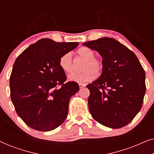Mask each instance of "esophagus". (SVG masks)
Returning <instances> with one entry per match:
<instances>
[{
	"label": "esophagus",
	"mask_w": 154,
	"mask_h": 154,
	"mask_svg": "<svg viewBox=\"0 0 154 154\" xmlns=\"http://www.w3.org/2000/svg\"><path fill=\"white\" fill-rule=\"evenodd\" d=\"M84 87H85V84H82V83H80L79 84V88H83Z\"/></svg>",
	"instance_id": "esophagus-1"
}]
</instances>
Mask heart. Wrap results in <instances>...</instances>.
I'll use <instances>...</instances> for the list:
<instances>
[{
	"instance_id": "heart-1",
	"label": "heart",
	"mask_w": 154,
	"mask_h": 154,
	"mask_svg": "<svg viewBox=\"0 0 154 154\" xmlns=\"http://www.w3.org/2000/svg\"><path fill=\"white\" fill-rule=\"evenodd\" d=\"M78 54L84 60L81 69L83 71L79 73H72L68 76L70 81L79 83H87L95 77V72L99 73L102 71L103 64L102 61L94 57V52L88 48H81L78 50ZM60 66L65 73H71L73 71L72 54L71 52H66L60 59Z\"/></svg>"
}]
</instances>
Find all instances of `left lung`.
Returning <instances> with one entry per match:
<instances>
[{
  "mask_svg": "<svg viewBox=\"0 0 154 154\" xmlns=\"http://www.w3.org/2000/svg\"><path fill=\"white\" fill-rule=\"evenodd\" d=\"M83 45L102 57V74L87 85L90 112L106 127L123 128L142 108L146 92L144 69L134 52L114 38H101Z\"/></svg>",
  "mask_w": 154,
  "mask_h": 154,
  "instance_id": "8db88e82",
  "label": "left lung"
}]
</instances>
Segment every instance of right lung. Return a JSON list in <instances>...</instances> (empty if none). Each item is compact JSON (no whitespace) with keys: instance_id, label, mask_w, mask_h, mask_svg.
<instances>
[{"instance_id":"1","label":"right lung","mask_w":154,"mask_h":154,"mask_svg":"<svg viewBox=\"0 0 154 154\" xmlns=\"http://www.w3.org/2000/svg\"><path fill=\"white\" fill-rule=\"evenodd\" d=\"M78 45L77 42L43 38L16 59L10 79V96L17 113L30 128L50 131L66 119L69 100L79 86L73 81L64 83L60 59Z\"/></svg>"}]
</instances>
